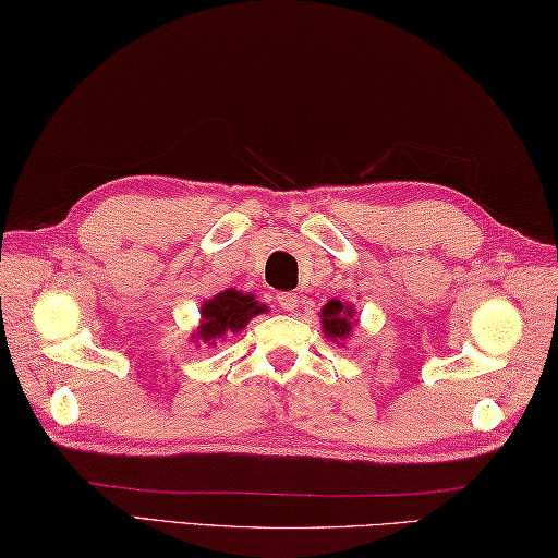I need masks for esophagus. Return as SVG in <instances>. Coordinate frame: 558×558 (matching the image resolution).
I'll list each match as a JSON object with an SVG mask.
<instances>
[{
	"label": "esophagus",
	"mask_w": 558,
	"mask_h": 558,
	"mask_svg": "<svg viewBox=\"0 0 558 558\" xmlns=\"http://www.w3.org/2000/svg\"><path fill=\"white\" fill-rule=\"evenodd\" d=\"M277 301L281 305V311H287V313H293L295 308H299V295L291 293V291H281L277 295Z\"/></svg>",
	"instance_id": "34e87169"
}]
</instances>
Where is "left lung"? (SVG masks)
I'll list each match as a JSON object with an SVG mask.
<instances>
[{
	"label": "left lung",
	"mask_w": 558,
	"mask_h": 558,
	"mask_svg": "<svg viewBox=\"0 0 558 558\" xmlns=\"http://www.w3.org/2000/svg\"><path fill=\"white\" fill-rule=\"evenodd\" d=\"M351 308L342 301H329L323 308V329L329 339H344L351 335Z\"/></svg>",
	"instance_id": "8db88e82"
}]
</instances>
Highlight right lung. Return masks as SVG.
Wrapping results in <instances>:
<instances>
[{"label":"right lung","instance_id":"obj_1","mask_svg":"<svg viewBox=\"0 0 558 558\" xmlns=\"http://www.w3.org/2000/svg\"><path fill=\"white\" fill-rule=\"evenodd\" d=\"M259 313H265V305H259L255 295L233 289L221 291L202 305V327L197 329V337L202 342L214 344L223 335L241 332L250 317Z\"/></svg>","mask_w":558,"mask_h":558}]
</instances>
